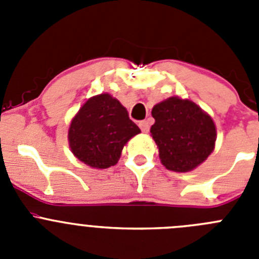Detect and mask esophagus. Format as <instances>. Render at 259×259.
I'll list each match as a JSON object with an SVG mask.
<instances>
[{
  "mask_svg": "<svg viewBox=\"0 0 259 259\" xmlns=\"http://www.w3.org/2000/svg\"><path fill=\"white\" fill-rule=\"evenodd\" d=\"M139 125H140L141 131H143L144 134H148V132H149V122H148V120H141V122L139 123Z\"/></svg>",
  "mask_w": 259,
  "mask_h": 259,
  "instance_id": "1",
  "label": "esophagus"
}]
</instances>
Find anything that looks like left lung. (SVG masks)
Masks as SVG:
<instances>
[{
    "label": "left lung",
    "mask_w": 259,
    "mask_h": 259,
    "mask_svg": "<svg viewBox=\"0 0 259 259\" xmlns=\"http://www.w3.org/2000/svg\"><path fill=\"white\" fill-rule=\"evenodd\" d=\"M150 134L163 166L187 172L202 163L214 149L217 131L212 119L188 100L170 97L152 110Z\"/></svg>",
    "instance_id": "left-lung-1"
}]
</instances>
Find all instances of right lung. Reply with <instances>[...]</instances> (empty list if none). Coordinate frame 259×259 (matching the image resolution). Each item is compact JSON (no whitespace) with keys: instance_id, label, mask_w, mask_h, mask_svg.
<instances>
[{"instance_id":"obj_1","label":"right lung","mask_w":259,"mask_h":259,"mask_svg":"<svg viewBox=\"0 0 259 259\" xmlns=\"http://www.w3.org/2000/svg\"><path fill=\"white\" fill-rule=\"evenodd\" d=\"M140 134L120 102L107 93L89 98L71 122L70 148L75 157L95 168L118 162L123 146Z\"/></svg>"}]
</instances>
